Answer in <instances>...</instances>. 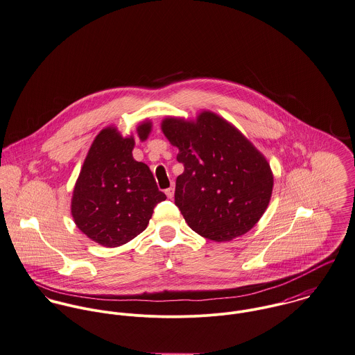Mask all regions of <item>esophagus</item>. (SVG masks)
<instances>
[{
    "instance_id": "34e87169",
    "label": "esophagus",
    "mask_w": 355,
    "mask_h": 355,
    "mask_svg": "<svg viewBox=\"0 0 355 355\" xmlns=\"http://www.w3.org/2000/svg\"><path fill=\"white\" fill-rule=\"evenodd\" d=\"M166 196L168 197V198L174 197V187H170L168 189H166Z\"/></svg>"
}]
</instances>
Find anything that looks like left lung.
<instances>
[{
	"instance_id": "left-lung-1",
	"label": "left lung",
	"mask_w": 355,
	"mask_h": 355,
	"mask_svg": "<svg viewBox=\"0 0 355 355\" xmlns=\"http://www.w3.org/2000/svg\"><path fill=\"white\" fill-rule=\"evenodd\" d=\"M162 130L184 164L174 197L188 226L216 242L248 233L272 195L274 175L264 155L212 112H201L193 121L167 117Z\"/></svg>"
}]
</instances>
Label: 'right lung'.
I'll use <instances>...</instances> for the list:
<instances>
[{
    "mask_svg": "<svg viewBox=\"0 0 355 355\" xmlns=\"http://www.w3.org/2000/svg\"><path fill=\"white\" fill-rule=\"evenodd\" d=\"M140 140L151 132L141 122ZM133 136L122 137L117 128L99 132L83 163L71 212L80 232L106 248L121 246L146 230L155 205L166 200L150 167L133 159Z\"/></svg>",
    "mask_w": 355,
    "mask_h": 355,
    "instance_id": "1",
    "label": "right lung"
}]
</instances>
